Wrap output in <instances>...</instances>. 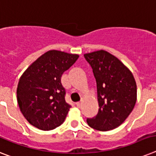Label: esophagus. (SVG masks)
I'll return each instance as SVG.
<instances>
[{"mask_svg":"<svg viewBox=\"0 0 156 156\" xmlns=\"http://www.w3.org/2000/svg\"><path fill=\"white\" fill-rule=\"evenodd\" d=\"M75 104H76V106H77V107H80L81 105H82V103H81L80 102H76Z\"/></svg>","mask_w":156,"mask_h":156,"instance_id":"obj_1","label":"esophagus"}]
</instances>
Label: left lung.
<instances>
[{
    "mask_svg": "<svg viewBox=\"0 0 156 156\" xmlns=\"http://www.w3.org/2000/svg\"><path fill=\"white\" fill-rule=\"evenodd\" d=\"M97 84L98 111L87 119L90 127L113 130L125 121L135 107L137 88L131 72L116 57L105 50L84 54Z\"/></svg>",
    "mask_w": 156,
    "mask_h": 156,
    "instance_id": "obj_1",
    "label": "left lung"
}]
</instances>
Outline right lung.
Wrapping results in <instances>:
<instances>
[{
  "label": "right lung",
  "instance_id": "obj_1",
  "mask_svg": "<svg viewBox=\"0 0 156 156\" xmlns=\"http://www.w3.org/2000/svg\"><path fill=\"white\" fill-rule=\"evenodd\" d=\"M78 58V54L49 50L21 75L16 89L17 102L31 125L49 131L64 122L71 106L66 102L61 78Z\"/></svg>",
  "mask_w": 156,
  "mask_h": 156
}]
</instances>
